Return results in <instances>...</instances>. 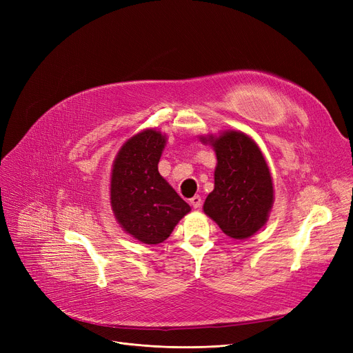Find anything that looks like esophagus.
<instances>
[{
    "mask_svg": "<svg viewBox=\"0 0 353 353\" xmlns=\"http://www.w3.org/2000/svg\"><path fill=\"white\" fill-rule=\"evenodd\" d=\"M189 203L193 208H199L202 205V198L199 195H195V196L189 199Z\"/></svg>",
    "mask_w": 353,
    "mask_h": 353,
    "instance_id": "esophagus-1",
    "label": "esophagus"
}]
</instances>
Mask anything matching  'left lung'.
Listing matches in <instances>:
<instances>
[{"mask_svg":"<svg viewBox=\"0 0 353 353\" xmlns=\"http://www.w3.org/2000/svg\"><path fill=\"white\" fill-rule=\"evenodd\" d=\"M217 155L214 190L203 203V212L233 239H248L268 220L274 190L270 168L258 145L236 130L220 136H202Z\"/></svg>","mask_w":353,"mask_h":353,"instance_id":"1","label":"left lung"}]
</instances>
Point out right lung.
<instances>
[{"mask_svg":"<svg viewBox=\"0 0 353 353\" xmlns=\"http://www.w3.org/2000/svg\"><path fill=\"white\" fill-rule=\"evenodd\" d=\"M165 134L146 129L124 143L111 172L110 199L123 230L146 245L164 242L190 207L158 173Z\"/></svg>","mask_w":353,"mask_h":353,"instance_id":"right-lung-1","label":"right lung"}]
</instances>
